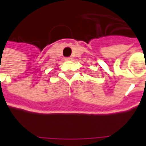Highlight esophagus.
<instances>
[{"instance_id": "esophagus-1", "label": "esophagus", "mask_w": 146, "mask_h": 146, "mask_svg": "<svg viewBox=\"0 0 146 146\" xmlns=\"http://www.w3.org/2000/svg\"><path fill=\"white\" fill-rule=\"evenodd\" d=\"M65 60H66V61H69V60H70V59H71V58H65Z\"/></svg>"}]
</instances>
